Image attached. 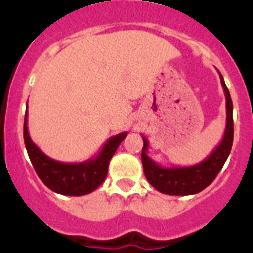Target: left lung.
<instances>
[{
	"label": "left lung",
	"mask_w": 253,
	"mask_h": 253,
	"mask_svg": "<svg viewBox=\"0 0 253 253\" xmlns=\"http://www.w3.org/2000/svg\"><path fill=\"white\" fill-rule=\"evenodd\" d=\"M220 74V73H219ZM220 82L225 94V130L223 139L216 146V148L208 155L204 161L194 166L186 167H163L154 162L147 155L148 140L143 138V148H142V163L146 179L155 190L167 195H194L206 187L211 184L217 173L220 172L221 167L224 166L228 158L232 142H234V118H232V99L223 77L220 74Z\"/></svg>",
	"instance_id": "1"
}]
</instances>
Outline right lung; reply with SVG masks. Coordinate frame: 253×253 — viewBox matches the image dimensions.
I'll use <instances>...</instances> for the list:
<instances>
[{
	"mask_svg": "<svg viewBox=\"0 0 253 253\" xmlns=\"http://www.w3.org/2000/svg\"><path fill=\"white\" fill-rule=\"evenodd\" d=\"M126 135L127 132H121L111 136L95 158L80 163H63L54 161L37 147L29 135L28 114L25 115L24 139L33 167L43 184L61 195H86L101 186L107 176L110 161Z\"/></svg>",
	"mask_w": 253,
	"mask_h": 253,
	"instance_id": "add662e5",
	"label": "right lung"
}]
</instances>
